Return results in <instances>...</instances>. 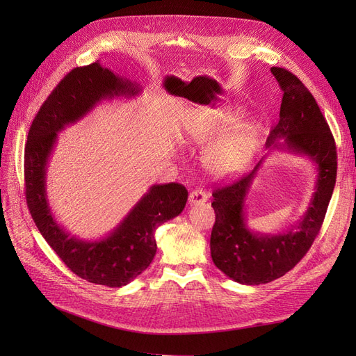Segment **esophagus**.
<instances>
[{"mask_svg":"<svg viewBox=\"0 0 356 356\" xmlns=\"http://www.w3.org/2000/svg\"><path fill=\"white\" fill-rule=\"evenodd\" d=\"M208 197H209V195H208L207 192H204V191L200 189V188H196V189H193V191L191 192V195H189V203H191V204H199V203L207 202Z\"/></svg>","mask_w":356,"mask_h":356,"instance_id":"obj_1","label":"esophagus"}]
</instances>
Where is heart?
Masks as SVG:
<instances>
[{"mask_svg":"<svg viewBox=\"0 0 356 356\" xmlns=\"http://www.w3.org/2000/svg\"><path fill=\"white\" fill-rule=\"evenodd\" d=\"M257 141L255 129L251 125H241L228 137L209 147L204 154V164L218 177L236 176L251 164Z\"/></svg>","mask_w":356,"mask_h":356,"instance_id":"1","label":"heart"}]
</instances>
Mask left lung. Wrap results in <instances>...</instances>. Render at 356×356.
Here are the masks:
<instances>
[{
	"mask_svg": "<svg viewBox=\"0 0 356 356\" xmlns=\"http://www.w3.org/2000/svg\"><path fill=\"white\" fill-rule=\"evenodd\" d=\"M271 73L283 90V99L280 120L271 129L267 147L307 156L319 173L316 192L302 220L294 229L277 235L251 232L245 223V196L263 160L250 175L215 188L212 261L234 282L248 286L283 277L307 254L322 228L338 170L334 138L310 90L287 69L271 67Z\"/></svg>",
	"mask_w": 356,
	"mask_h": 356,
	"instance_id": "8db88e82",
	"label": "left lung"
}]
</instances>
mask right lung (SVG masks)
Masks as SVG:
<instances>
[{
    "label": "right lung",
    "mask_w": 356,
    "mask_h": 356,
    "mask_svg": "<svg viewBox=\"0 0 356 356\" xmlns=\"http://www.w3.org/2000/svg\"><path fill=\"white\" fill-rule=\"evenodd\" d=\"M138 90L98 62L74 67L40 106L26 143V200L35 227L72 273L106 287L128 284L152 264L157 251L154 231L181 213L188 191L180 183L152 186L114 232L88 242L69 236L56 223L46 196L47 161L58 133L67 124L81 120L104 98L134 97Z\"/></svg>",
    "instance_id": "add662e5"
}]
</instances>
